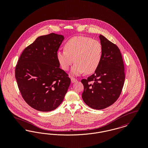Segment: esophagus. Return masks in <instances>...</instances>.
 Segmentation results:
<instances>
[{
    "label": "esophagus",
    "mask_w": 148,
    "mask_h": 148,
    "mask_svg": "<svg viewBox=\"0 0 148 148\" xmlns=\"http://www.w3.org/2000/svg\"><path fill=\"white\" fill-rule=\"evenodd\" d=\"M71 83H75V82H77V79L74 77H71Z\"/></svg>",
    "instance_id": "1"
}]
</instances>
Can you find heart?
Wrapping results in <instances>:
<instances>
[{
    "label": "heart",
    "mask_w": 148,
    "mask_h": 148,
    "mask_svg": "<svg viewBox=\"0 0 148 148\" xmlns=\"http://www.w3.org/2000/svg\"><path fill=\"white\" fill-rule=\"evenodd\" d=\"M64 49L57 52L58 62L64 71H67L74 61L75 63L71 70L73 75L94 73L102 59L101 44L89 37L74 36L65 42Z\"/></svg>",
    "instance_id": "heart-1"
}]
</instances>
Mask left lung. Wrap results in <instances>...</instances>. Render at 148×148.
<instances>
[{
    "label": "left lung",
    "mask_w": 148,
    "mask_h": 148,
    "mask_svg": "<svg viewBox=\"0 0 148 148\" xmlns=\"http://www.w3.org/2000/svg\"><path fill=\"white\" fill-rule=\"evenodd\" d=\"M103 56L98 69L91 76L83 79L82 98L94 109L101 110L112 106L119 98L125 80L124 65L119 48L100 35Z\"/></svg>",
    "instance_id": "1"
}]
</instances>
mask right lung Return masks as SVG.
I'll return each instance as SVG.
<instances>
[{
	"label": "right lung",
	"mask_w": 148,
	"mask_h": 148,
	"mask_svg": "<svg viewBox=\"0 0 148 148\" xmlns=\"http://www.w3.org/2000/svg\"><path fill=\"white\" fill-rule=\"evenodd\" d=\"M63 35L40 36L26 47L16 65L15 76L21 96L35 110L50 112L62 103L71 84L59 66L56 53Z\"/></svg>",
	"instance_id": "1"
}]
</instances>
